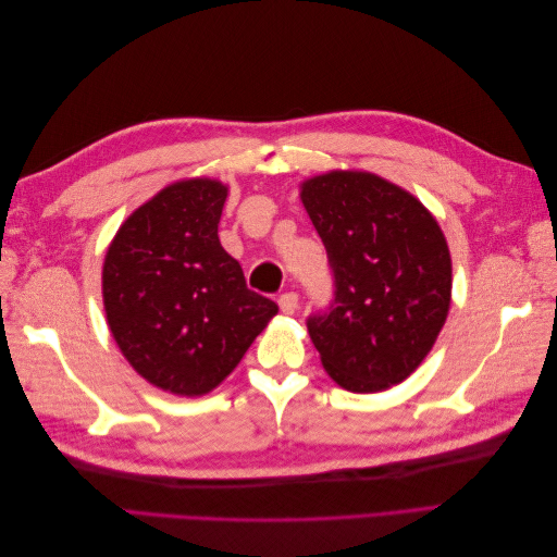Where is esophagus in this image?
I'll return each instance as SVG.
<instances>
[{"label":"esophagus","mask_w":557,"mask_h":557,"mask_svg":"<svg viewBox=\"0 0 557 557\" xmlns=\"http://www.w3.org/2000/svg\"><path fill=\"white\" fill-rule=\"evenodd\" d=\"M278 307H281V311L283 313H295L297 311V307H299V297L295 295V293H283L281 297H278Z\"/></svg>","instance_id":"34e87169"}]
</instances>
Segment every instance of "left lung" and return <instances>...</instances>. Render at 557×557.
<instances>
[{"mask_svg":"<svg viewBox=\"0 0 557 557\" xmlns=\"http://www.w3.org/2000/svg\"><path fill=\"white\" fill-rule=\"evenodd\" d=\"M334 278L327 311L307 318L325 372L350 393H381L425 360L450 307V252L434 215L367 172L301 183Z\"/></svg>","mask_w":557,"mask_h":557,"instance_id":"1","label":"left lung"}]
</instances>
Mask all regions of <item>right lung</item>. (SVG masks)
<instances>
[{"instance_id": "1", "label": "right lung", "mask_w": 557, "mask_h": 557, "mask_svg": "<svg viewBox=\"0 0 557 557\" xmlns=\"http://www.w3.org/2000/svg\"><path fill=\"white\" fill-rule=\"evenodd\" d=\"M227 188L188 178L166 185L113 237L102 272L113 339L148 383L199 397L232 374L278 313L246 288L218 239Z\"/></svg>"}]
</instances>
